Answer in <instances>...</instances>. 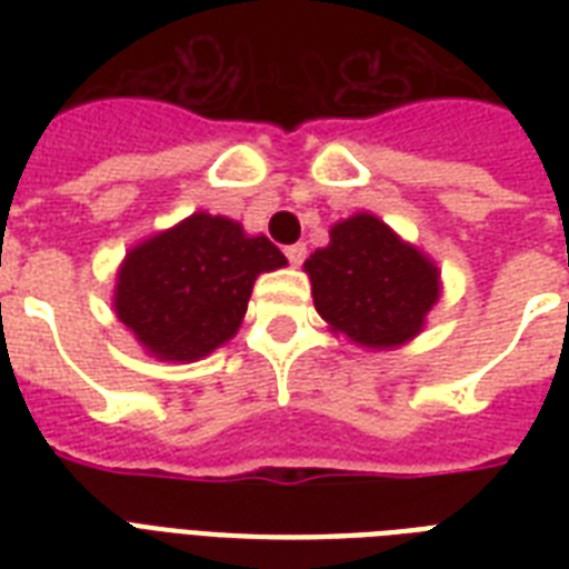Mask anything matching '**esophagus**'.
<instances>
[{
	"mask_svg": "<svg viewBox=\"0 0 569 569\" xmlns=\"http://www.w3.org/2000/svg\"><path fill=\"white\" fill-rule=\"evenodd\" d=\"M286 259H289L295 268L301 266L303 259H307V244H303V241H298V244H289V248H286Z\"/></svg>",
	"mask_w": 569,
	"mask_h": 569,
	"instance_id": "1",
	"label": "esophagus"
}]
</instances>
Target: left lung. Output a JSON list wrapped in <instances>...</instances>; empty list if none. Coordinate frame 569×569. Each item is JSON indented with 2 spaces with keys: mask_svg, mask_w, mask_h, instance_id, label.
Wrapping results in <instances>:
<instances>
[{
  "mask_svg": "<svg viewBox=\"0 0 569 569\" xmlns=\"http://www.w3.org/2000/svg\"><path fill=\"white\" fill-rule=\"evenodd\" d=\"M303 271L328 328L372 351L419 337L442 292L437 262L372 212L333 223L330 241L310 253Z\"/></svg>",
  "mask_w": 569,
  "mask_h": 569,
  "instance_id": "1",
  "label": "left lung"
}]
</instances>
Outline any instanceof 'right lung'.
<instances>
[{
  "mask_svg": "<svg viewBox=\"0 0 569 569\" xmlns=\"http://www.w3.org/2000/svg\"><path fill=\"white\" fill-rule=\"evenodd\" d=\"M283 266L266 236L194 212L127 250L111 307L147 355L194 363L239 333L257 277Z\"/></svg>",
  "mask_w": 569,
  "mask_h": 569,
  "instance_id": "right-lung-1",
  "label": "right lung"
}]
</instances>
